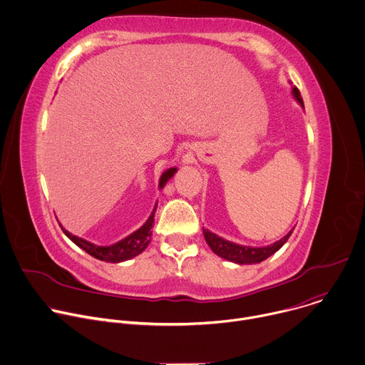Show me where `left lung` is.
I'll list each match as a JSON object with an SVG mask.
<instances>
[{
    "label": "left lung",
    "instance_id": "1",
    "mask_svg": "<svg viewBox=\"0 0 365 365\" xmlns=\"http://www.w3.org/2000/svg\"><path fill=\"white\" fill-rule=\"evenodd\" d=\"M292 95L297 101L299 106L304 110L303 99H302L300 92H299V89L296 86L292 88ZM293 230L289 231L279 241H276V242H273L270 245H266V247L240 245V244H235L232 241L224 240L222 237L211 232L210 230H205V228H203V237H205V241L207 242V245H210L211 250L217 255H220L221 258H225V259H228V262H232L235 264H257V263L264 262L266 258H269L276 251H279L283 247V244L289 240V237L292 235Z\"/></svg>",
    "mask_w": 365,
    "mask_h": 365
}]
</instances>
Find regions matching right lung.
<instances>
[{"label":"right lung","mask_w":365,"mask_h":365,"mask_svg":"<svg viewBox=\"0 0 365 365\" xmlns=\"http://www.w3.org/2000/svg\"><path fill=\"white\" fill-rule=\"evenodd\" d=\"M178 172V168H170L166 172L162 173L160 180H159V189H163L166 186V183L173 178V175ZM158 205H154V210L151 212V215L148 217V220L144 222L143 227H140L137 231H134L133 234H130L128 237L123 238L121 241L111 244V245H96L92 244L81 237H76L73 234H71L69 231H66L62 225V230L65 232V235L75 242L79 248H82L83 251H86L89 255L101 259V262H107V263H121L125 262V259H130L138 254H141L147 245L151 241V228H153V222H154V212Z\"/></svg>","instance_id":"obj_1"}]
</instances>
